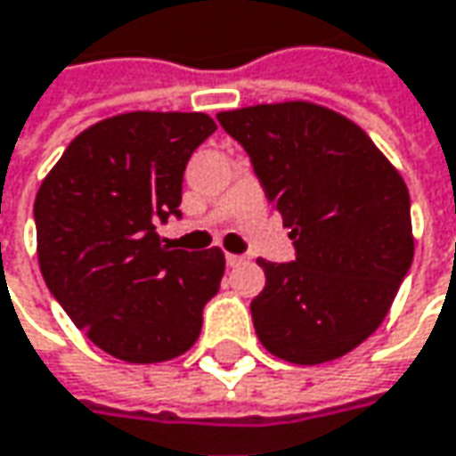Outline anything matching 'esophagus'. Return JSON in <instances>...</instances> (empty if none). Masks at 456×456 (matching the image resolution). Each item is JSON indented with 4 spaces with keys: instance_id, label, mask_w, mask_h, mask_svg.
<instances>
[{
    "instance_id": "1",
    "label": "esophagus",
    "mask_w": 456,
    "mask_h": 456,
    "mask_svg": "<svg viewBox=\"0 0 456 456\" xmlns=\"http://www.w3.org/2000/svg\"><path fill=\"white\" fill-rule=\"evenodd\" d=\"M242 263H245V257H242V255L227 253V265H229V268H234V265H242Z\"/></svg>"
}]
</instances>
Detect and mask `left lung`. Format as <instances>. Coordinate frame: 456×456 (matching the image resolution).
<instances>
[{
	"label": "left lung",
	"mask_w": 456,
	"mask_h": 456,
	"mask_svg": "<svg viewBox=\"0 0 456 456\" xmlns=\"http://www.w3.org/2000/svg\"><path fill=\"white\" fill-rule=\"evenodd\" d=\"M294 240V263L257 260L265 289L255 333L283 362L312 366L351 354L387 317L413 263L403 175L362 126L307 100L222 110Z\"/></svg>",
	"instance_id": "left-lung-1"
}]
</instances>
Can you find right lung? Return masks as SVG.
I'll use <instances>...</instances> for the list:
<instances>
[{
	"label": "right lung",
	"mask_w": 456,
	"mask_h": 456,
	"mask_svg": "<svg viewBox=\"0 0 456 456\" xmlns=\"http://www.w3.org/2000/svg\"><path fill=\"white\" fill-rule=\"evenodd\" d=\"M216 131L206 113L131 110L71 139L36 196L38 265L71 322L128 363L170 362L201 335L219 291V248L170 250L154 232L180 216L183 173Z\"/></svg>",
	"instance_id": "1"
}]
</instances>
